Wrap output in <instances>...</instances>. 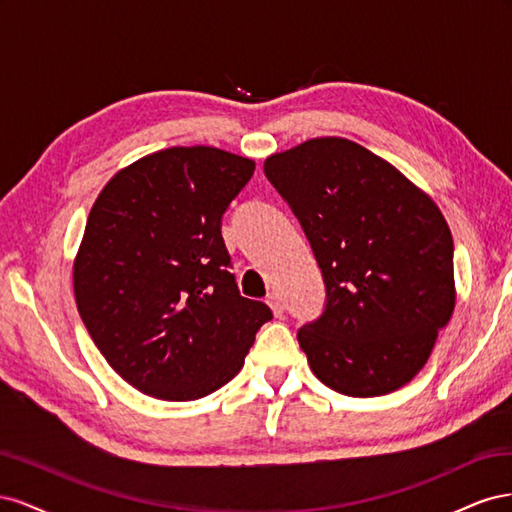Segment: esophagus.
Segmentation results:
<instances>
[{
    "mask_svg": "<svg viewBox=\"0 0 512 512\" xmlns=\"http://www.w3.org/2000/svg\"><path fill=\"white\" fill-rule=\"evenodd\" d=\"M265 301H267V305L271 307V312H273L275 318H282V316H284V305H282L280 294H277V292H269Z\"/></svg>",
    "mask_w": 512,
    "mask_h": 512,
    "instance_id": "esophagus-1",
    "label": "esophagus"
}]
</instances>
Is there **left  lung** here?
<instances>
[{
  "label": "left lung",
  "instance_id": "8db88e82",
  "mask_svg": "<svg viewBox=\"0 0 512 512\" xmlns=\"http://www.w3.org/2000/svg\"><path fill=\"white\" fill-rule=\"evenodd\" d=\"M312 245L327 301L297 337L329 389L378 397L427 363L455 309L453 237L438 205L348 138H312L265 160Z\"/></svg>",
  "mask_w": 512,
  "mask_h": 512
}]
</instances>
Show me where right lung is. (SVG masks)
<instances>
[{"mask_svg":"<svg viewBox=\"0 0 512 512\" xmlns=\"http://www.w3.org/2000/svg\"><path fill=\"white\" fill-rule=\"evenodd\" d=\"M254 160L215 147H170L104 185L74 260V297L91 339L145 395L192 401L239 374L262 324L241 297L222 215Z\"/></svg>","mask_w":512,"mask_h":512,"instance_id":"obj_1","label":"right lung"}]
</instances>
